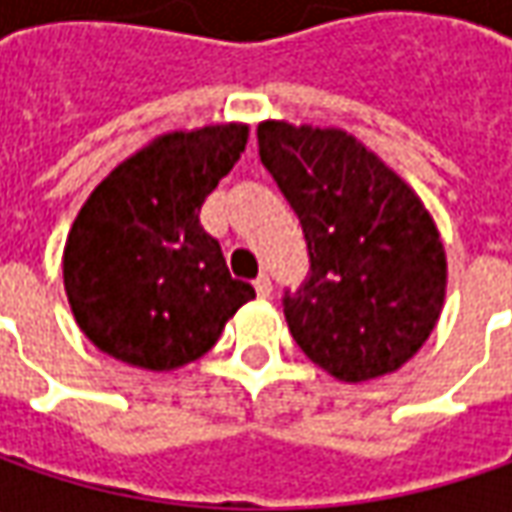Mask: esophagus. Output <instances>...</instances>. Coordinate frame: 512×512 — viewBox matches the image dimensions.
<instances>
[{"mask_svg":"<svg viewBox=\"0 0 512 512\" xmlns=\"http://www.w3.org/2000/svg\"><path fill=\"white\" fill-rule=\"evenodd\" d=\"M253 285H256V293H259L262 299H267V296L273 293V282H270V276H267V273H262Z\"/></svg>","mask_w":512,"mask_h":512,"instance_id":"34e87169","label":"esophagus"}]
</instances>
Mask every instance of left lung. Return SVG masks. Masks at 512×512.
<instances>
[{
	"instance_id": "left-lung-1",
	"label": "left lung",
	"mask_w": 512,
	"mask_h": 512,
	"mask_svg": "<svg viewBox=\"0 0 512 512\" xmlns=\"http://www.w3.org/2000/svg\"><path fill=\"white\" fill-rule=\"evenodd\" d=\"M256 136L307 242L305 282L282 296L296 344L342 382L399 370L444 302L447 265L430 213L344 130L262 122Z\"/></svg>"
}]
</instances>
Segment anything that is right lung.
<instances>
[{"label":"right lung","instance_id":"right-lung-1","mask_svg":"<svg viewBox=\"0 0 512 512\" xmlns=\"http://www.w3.org/2000/svg\"><path fill=\"white\" fill-rule=\"evenodd\" d=\"M245 145V125L168 133L90 193L65 245V290L99 350L145 370L182 367L256 296L199 222Z\"/></svg>","mask_w":512,"mask_h":512}]
</instances>
